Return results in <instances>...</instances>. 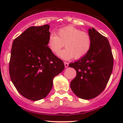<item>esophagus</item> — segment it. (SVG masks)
<instances>
[{
    "label": "esophagus",
    "instance_id": "1",
    "mask_svg": "<svg viewBox=\"0 0 123 123\" xmlns=\"http://www.w3.org/2000/svg\"><path fill=\"white\" fill-rule=\"evenodd\" d=\"M68 65H69V63H68L64 62V65H65V68H67V67H68Z\"/></svg>",
    "mask_w": 123,
    "mask_h": 123
}]
</instances>
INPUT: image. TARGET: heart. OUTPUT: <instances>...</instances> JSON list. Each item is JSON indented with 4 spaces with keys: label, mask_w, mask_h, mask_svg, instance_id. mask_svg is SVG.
<instances>
[{
    "label": "heart",
    "mask_w": 123,
    "mask_h": 123,
    "mask_svg": "<svg viewBox=\"0 0 123 123\" xmlns=\"http://www.w3.org/2000/svg\"><path fill=\"white\" fill-rule=\"evenodd\" d=\"M65 43L66 49L59 53V57L66 60L74 57L80 59L91 50L92 39L87 32L73 26L60 28L57 31V35L52 33L49 36L47 46L55 55L58 54Z\"/></svg>",
    "instance_id": "obj_1"
}]
</instances>
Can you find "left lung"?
<instances>
[{
	"mask_svg": "<svg viewBox=\"0 0 123 123\" xmlns=\"http://www.w3.org/2000/svg\"><path fill=\"white\" fill-rule=\"evenodd\" d=\"M88 33L92 39L91 50L84 57L69 65L76 71V76L70 83L71 90L84 100L94 98L102 93L113 67V57L107 38L94 28H89Z\"/></svg>",
	"mask_w": 123,
	"mask_h": 123,
	"instance_id": "1",
	"label": "left lung"
}]
</instances>
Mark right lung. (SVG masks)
Here are the masks:
<instances>
[{
  "label": "right lung",
  "instance_id": "right-lung-1",
  "mask_svg": "<svg viewBox=\"0 0 123 123\" xmlns=\"http://www.w3.org/2000/svg\"><path fill=\"white\" fill-rule=\"evenodd\" d=\"M50 26L28 28L13 42L9 63L10 79L19 94L37 101L45 98L54 77L65 68L47 46Z\"/></svg>",
  "mask_w": 123,
  "mask_h": 123
}]
</instances>
